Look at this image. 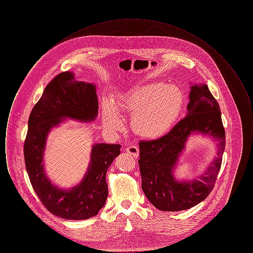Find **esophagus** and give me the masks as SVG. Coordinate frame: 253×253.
Listing matches in <instances>:
<instances>
[{
    "label": "esophagus",
    "mask_w": 253,
    "mask_h": 253,
    "mask_svg": "<svg viewBox=\"0 0 253 253\" xmlns=\"http://www.w3.org/2000/svg\"><path fill=\"white\" fill-rule=\"evenodd\" d=\"M126 152H127L128 154L132 155V157L136 158V157H138V154H139V149H138V147H136V146H134V145H132V146H128V147L126 148Z\"/></svg>",
    "instance_id": "obj_1"
}]
</instances>
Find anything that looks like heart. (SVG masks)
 <instances>
[{
	"label": "heart",
	"instance_id": "1",
	"mask_svg": "<svg viewBox=\"0 0 253 253\" xmlns=\"http://www.w3.org/2000/svg\"><path fill=\"white\" fill-rule=\"evenodd\" d=\"M185 97L175 85L150 84L137 86L116 97L102 111L104 127L112 132L123 129L119 116H131V127L136 134L154 138L168 132L178 119Z\"/></svg>",
	"mask_w": 253,
	"mask_h": 253
}]
</instances>
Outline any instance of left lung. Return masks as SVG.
I'll return each instance as SVG.
<instances>
[{
    "label": "left lung",
    "instance_id": "1",
    "mask_svg": "<svg viewBox=\"0 0 253 253\" xmlns=\"http://www.w3.org/2000/svg\"><path fill=\"white\" fill-rule=\"evenodd\" d=\"M188 114L165 135L139 142V169L148 200L162 211L193 208L214 188L226 146L225 129L216 99L206 84L192 86ZM201 132L218 142L217 157L199 181L178 182L172 170L189 135Z\"/></svg>",
    "mask_w": 253,
    "mask_h": 253
}]
</instances>
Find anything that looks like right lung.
Returning <instances> with one entry per match:
<instances>
[{
    "label": "right lung",
    "instance_id": "add662e5",
    "mask_svg": "<svg viewBox=\"0 0 253 253\" xmlns=\"http://www.w3.org/2000/svg\"><path fill=\"white\" fill-rule=\"evenodd\" d=\"M98 102L96 86L75 79L70 71L60 73L48 84L32 109L24 140L25 168L39 199L52 214L67 220L95 216L108 196L107 169L121 154L120 144L93 146L84 178L69 191L53 186L45 175L42 157L46 136L62 119L94 121Z\"/></svg>",
    "mask_w": 253,
    "mask_h": 253
}]
</instances>
